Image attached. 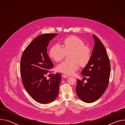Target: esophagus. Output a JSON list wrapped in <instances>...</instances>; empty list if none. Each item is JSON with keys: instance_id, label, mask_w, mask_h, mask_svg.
I'll return each mask as SVG.
<instances>
[{"instance_id": "obj_1", "label": "esophagus", "mask_w": 125, "mask_h": 125, "mask_svg": "<svg viewBox=\"0 0 125 125\" xmlns=\"http://www.w3.org/2000/svg\"><path fill=\"white\" fill-rule=\"evenodd\" d=\"M62 76V77H63V78H68V77H69V76L66 75H63Z\"/></svg>"}]
</instances>
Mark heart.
Instances as JSON below:
<instances>
[{"mask_svg":"<svg viewBox=\"0 0 125 125\" xmlns=\"http://www.w3.org/2000/svg\"><path fill=\"white\" fill-rule=\"evenodd\" d=\"M70 53L71 61L62 62L57 66L58 71L67 75L73 74L79 69V65L86 66L92 56L91 48L76 36L65 38L62 42V47L59 44H55L49 50L50 57L56 62L61 61Z\"/></svg>","mask_w":125,"mask_h":125,"instance_id":"obj_1","label":"heart"}]
</instances>
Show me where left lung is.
Listing matches in <instances>:
<instances>
[{"mask_svg":"<svg viewBox=\"0 0 125 125\" xmlns=\"http://www.w3.org/2000/svg\"><path fill=\"white\" fill-rule=\"evenodd\" d=\"M93 37L94 45L91 60L81 72L88 77L87 82L78 79L76 87L78 97L86 103L94 102L103 95L110 75V63L106 49L96 36L93 35Z\"/></svg>","mask_w":125,"mask_h":125,"instance_id":"1","label":"left lung"}]
</instances>
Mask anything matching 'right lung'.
Wrapping results in <instances>:
<instances>
[{
    "label": "right lung",
    "instance_id": "obj_1",
    "mask_svg": "<svg viewBox=\"0 0 125 125\" xmlns=\"http://www.w3.org/2000/svg\"><path fill=\"white\" fill-rule=\"evenodd\" d=\"M57 33L38 35L26 48L20 61L22 82L29 94L37 102L46 104L54 100L59 93L61 80L59 73L49 80L46 75L54 66L47 53L49 42Z\"/></svg>",
    "mask_w": 125,
    "mask_h": 125
}]
</instances>
